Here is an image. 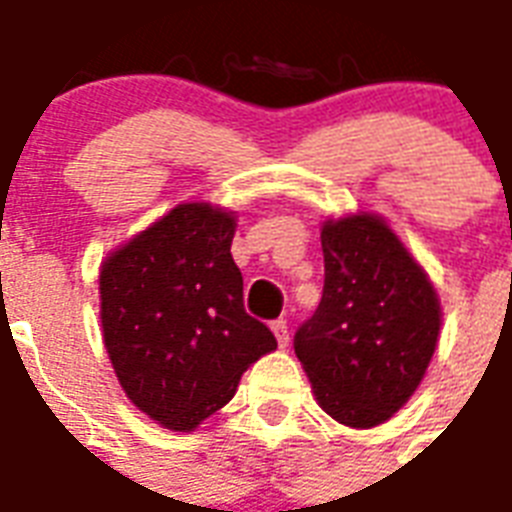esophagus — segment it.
<instances>
[{
    "mask_svg": "<svg viewBox=\"0 0 512 512\" xmlns=\"http://www.w3.org/2000/svg\"><path fill=\"white\" fill-rule=\"evenodd\" d=\"M271 330L273 335H276L279 349H284V346L290 343V327H287V322H284V319H276V322H271Z\"/></svg>",
    "mask_w": 512,
    "mask_h": 512,
    "instance_id": "esophagus-1",
    "label": "esophagus"
}]
</instances>
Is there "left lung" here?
<instances>
[{"label": "left lung", "instance_id": "8db88e82", "mask_svg": "<svg viewBox=\"0 0 512 512\" xmlns=\"http://www.w3.org/2000/svg\"><path fill=\"white\" fill-rule=\"evenodd\" d=\"M322 252V303L295 335V354L327 416L373 429L427 376L443 325L438 290L376 212L327 217Z\"/></svg>", "mask_w": 512, "mask_h": 512}]
</instances>
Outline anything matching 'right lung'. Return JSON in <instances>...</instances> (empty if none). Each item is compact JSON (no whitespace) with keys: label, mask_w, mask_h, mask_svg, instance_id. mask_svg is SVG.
<instances>
[{"label":"right lung","mask_w":512,"mask_h":512,"mask_svg":"<svg viewBox=\"0 0 512 512\" xmlns=\"http://www.w3.org/2000/svg\"><path fill=\"white\" fill-rule=\"evenodd\" d=\"M239 212L185 201L112 249L99 268L104 349L123 392L171 432H193L276 349L244 311L230 244Z\"/></svg>","instance_id":"right-lung-1"}]
</instances>
